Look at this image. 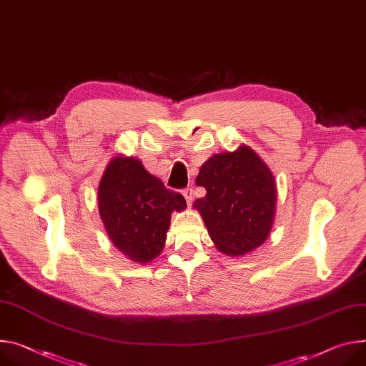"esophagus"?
<instances>
[{"mask_svg": "<svg viewBox=\"0 0 366 366\" xmlns=\"http://www.w3.org/2000/svg\"><path fill=\"white\" fill-rule=\"evenodd\" d=\"M182 194H184V197H185L187 204L189 206V204L192 203V198H194V189H192V187H188V188H185V189L182 191Z\"/></svg>", "mask_w": 366, "mask_h": 366, "instance_id": "1", "label": "esophagus"}]
</instances>
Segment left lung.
Here are the masks:
<instances>
[{
  "label": "left lung",
  "instance_id": "obj_1",
  "mask_svg": "<svg viewBox=\"0 0 366 366\" xmlns=\"http://www.w3.org/2000/svg\"><path fill=\"white\" fill-rule=\"evenodd\" d=\"M207 194L197 198L209 235L219 251L238 257L267 239L276 213L277 191L269 166L248 146L207 159L195 178Z\"/></svg>",
  "mask_w": 366,
  "mask_h": 366
}]
</instances>
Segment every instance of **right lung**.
Segmentation results:
<instances>
[{
	"label": "right lung",
	"instance_id": "obj_1",
	"mask_svg": "<svg viewBox=\"0 0 366 366\" xmlns=\"http://www.w3.org/2000/svg\"><path fill=\"white\" fill-rule=\"evenodd\" d=\"M99 213L112 244L134 262H149L163 249L172 212L185 198L150 175L136 157H114L97 189Z\"/></svg>",
	"mask_w": 366,
	"mask_h": 366
}]
</instances>
